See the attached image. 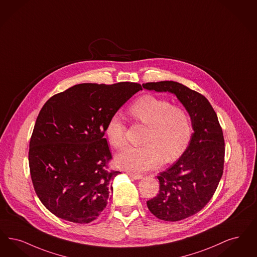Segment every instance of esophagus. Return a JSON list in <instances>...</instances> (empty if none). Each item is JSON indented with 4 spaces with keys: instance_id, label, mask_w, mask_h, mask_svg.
Returning a JSON list of instances; mask_svg holds the SVG:
<instances>
[{
    "instance_id": "obj_1",
    "label": "esophagus",
    "mask_w": 257,
    "mask_h": 257,
    "mask_svg": "<svg viewBox=\"0 0 257 257\" xmlns=\"http://www.w3.org/2000/svg\"><path fill=\"white\" fill-rule=\"evenodd\" d=\"M130 175V177H132L133 179L135 180H140V179H142L143 178V175L141 174H136V173H129Z\"/></svg>"
}]
</instances>
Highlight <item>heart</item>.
Masks as SVG:
<instances>
[{"label":"heart","instance_id":"b5f03b06","mask_svg":"<svg viewBox=\"0 0 257 257\" xmlns=\"http://www.w3.org/2000/svg\"><path fill=\"white\" fill-rule=\"evenodd\" d=\"M130 117L147 126L143 144L129 147L115 158L116 165L125 169L142 172L160 165L162 159L170 163L180 158L187 148L193 135L189 113L184 108L172 106L170 101L144 94L128 108ZM104 133L113 148L121 150L126 146V126L121 117L114 113L106 122Z\"/></svg>","mask_w":257,"mask_h":257}]
</instances>
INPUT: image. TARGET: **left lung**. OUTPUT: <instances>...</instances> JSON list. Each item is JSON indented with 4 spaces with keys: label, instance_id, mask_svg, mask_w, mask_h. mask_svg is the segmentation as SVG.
<instances>
[{
    "label": "left lung",
    "instance_id": "8db88e82",
    "mask_svg": "<svg viewBox=\"0 0 257 257\" xmlns=\"http://www.w3.org/2000/svg\"><path fill=\"white\" fill-rule=\"evenodd\" d=\"M144 89L174 93L192 120L194 133L183 156L157 178L160 190L146 202L157 218L176 222L194 215L210 201L222 178L225 140L217 114L200 92L181 83L143 84Z\"/></svg>",
    "mask_w": 257,
    "mask_h": 257
}]
</instances>
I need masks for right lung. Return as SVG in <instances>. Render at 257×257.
Returning <instances> with one entry per match:
<instances>
[{
	"label": "right lung",
	"instance_id": "obj_1",
	"mask_svg": "<svg viewBox=\"0 0 257 257\" xmlns=\"http://www.w3.org/2000/svg\"><path fill=\"white\" fill-rule=\"evenodd\" d=\"M140 90L139 83H83L44 104L31 135L29 164L34 190L52 214L77 224L100 215L120 173L109 165L104 128Z\"/></svg>",
	"mask_w": 257,
	"mask_h": 257
}]
</instances>
